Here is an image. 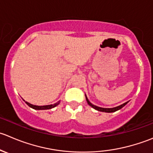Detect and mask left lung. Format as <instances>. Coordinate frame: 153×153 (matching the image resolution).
<instances>
[{"instance_id":"obj_1","label":"left lung","mask_w":153,"mask_h":153,"mask_svg":"<svg viewBox=\"0 0 153 153\" xmlns=\"http://www.w3.org/2000/svg\"><path fill=\"white\" fill-rule=\"evenodd\" d=\"M85 98H86V101H87L88 104V105H90V106H91L92 108H94V109H96V110H97V111H102V112H108V113L114 112V111H117V110H120V108H123V106H125V105H126V104L128 103V102H125V103L122 104V105H118V106L114 107V108H101V107L97 106V105H93V104H92L91 102H90V101L88 100V98H87L86 95H85Z\"/></svg>"}]
</instances>
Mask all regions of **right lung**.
Here are the masks:
<instances>
[{"label":"right lung","instance_id":"obj_1","mask_svg":"<svg viewBox=\"0 0 153 153\" xmlns=\"http://www.w3.org/2000/svg\"><path fill=\"white\" fill-rule=\"evenodd\" d=\"M25 102L29 105V106L31 107L32 108H33V109H36V110L51 109V108H54V107H56V105H58L59 104V101L57 102H56V103H54V104H51V105H33V104H31V103H29L28 102H26V101H25Z\"/></svg>","mask_w":153,"mask_h":153}]
</instances>
